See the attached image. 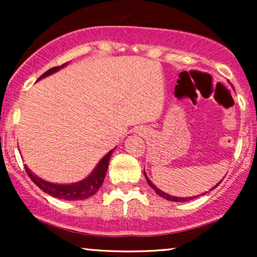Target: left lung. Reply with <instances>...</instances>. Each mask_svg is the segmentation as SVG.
Listing matches in <instances>:
<instances>
[{
	"mask_svg": "<svg viewBox=\"0 0 257 257\" xmlns=\"http://www.w3.org/2000/svg\"><path fill=\"white\" fill-rule=\"evenodd\" d=\"M144 175H145V178H146V180H147V184H149L150 186H151V187L153 188V190L156 191V193H157L158 196H161L162 198H164V199H167V200H172V202H187V200H192V199H194V198H197V197H199V196H202V194L206 193V192H204V193L199 194V196H193V197H175V196H170V194H168V193H166V192H163V191H162V190H159V188L157 187V186L152 184L151 180H150L149 178H147V175H146L145 170H144ZM220 182H221V181H220ZM220 182H219V184L215 185L214 187L211 188V190H214V188L216 187L217 185H220ZM211 190H210V191H211Z\"/></svg>",
	"mask_w": 257,
	"mask_h": 257,
	"instance_id": "8db88e82",
	"label": "left lung"
}]
</instances>
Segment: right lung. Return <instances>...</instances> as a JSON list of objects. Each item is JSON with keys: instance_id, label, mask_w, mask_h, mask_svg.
<instances>
[{"instance_id": "right-lung-1", "label": "right lung", "mask_w": 257, "mask_h": 257, "mask_svg": "<svg viewBox=\"0 0 257 257\" xmlns=\"http://www.w3.org/2000/svg\"><path fill=\"white\" fill-rule=\"evenodd\" d=\"M67 65L65 63L61 66L52 67L51 70L46 71L41 76L37 81L40 79L46 78L47 76H51L53 73L59 71L60 69H63ZM114 150V149H113ZM113 150H111L107 155H105L104 157L100 159V162L96 164V167L94 168L93 172H91L87 178L81 180L78 182H73V184H54V182L46 181V180L41 179L40 176H37L36 174L32 173L28 167L25 166L26 173L29 174L32 181L36 184L43 192L51 194V196L55 197V198L64 199V200H82L87 199L89 197L93 196L98 192V190L102 186V182H104V179L106 176V173H107L108 163H110V158Z\"/></svg>"}]
</instances>
